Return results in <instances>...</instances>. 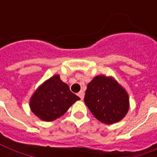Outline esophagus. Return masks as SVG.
Masks as SVG:
<instances>
[{
    "instance_id": "34e87169",
    "label": "esophagus",
    "mask_w": 157,
    "mask_h": 157,
    "mask_svg": "<svg viewBox=\"0 0 157 157\" xmlns=\"http://www.w3.org/2000/svg\"><path fill=\"white\" fill-rule=\"evenodd\" d=\"M78 96L79 98L82 100V99L84 98V92H83V91H81L80 92H78Z\"/></svg>"
}]
</instances>
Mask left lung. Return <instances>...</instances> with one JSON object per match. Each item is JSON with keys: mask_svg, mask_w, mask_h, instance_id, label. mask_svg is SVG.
Here are the masks:
<instances>
[{"mask_svg": "<svg viewBox=\"0 0 157 157\" xmlns=\"http://www.w3.org/2000/svg\"><path fill=\"white\" fill-rule=\"evenodd\" d=\"M86 105L99 121L112 124L121 120L128 110L127 92L112 77L98 75L87 85Z\"/></svg>", "mask_w": 157, "mask_h": 157, "instance_id": "8db88e82", "label": "left lung"}]
</instances>
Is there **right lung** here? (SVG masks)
<instances>
[{"label": "right lung", "mask_w": 157, "mask_h": 157, "mask_svg": "<svg viewBox=\"0 0 157 157\" xmlns=\"http://www.w3.org/2000/svg\"><path fill=\"white\" fill-rule=\"evenodd\" d=\"M79 99L59 75H54L37 89L30 99V108L42 120L53 121L63 115Z\"/></svg>", "instance_id": "obj_1"}]
</instances>
